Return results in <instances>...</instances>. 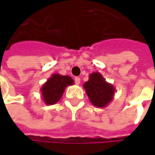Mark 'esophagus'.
Instances as JSON below:
<instances>
[{
    "label": "esophagus",
    "mask_w": 155,
    "mask_h": 155,
    "mask_svg": "<svg viewBox=\"0 0 155 155\" xmlns=\"http://www.w3.org/2000/svg\"><path fill=\"white\" fill-rule=\"evenodd\" d=\"M74 81L76 84H80V78H79L78 77H76L74 78Z\"/></svg>",
    "instance_id": "obj_1"
}]
</instances>
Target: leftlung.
I'll use <instances>...</instances> for the list:
<instances>
[{"mask_svg": "<svg viewBox=\"0 0 155 155\" xmlns=\"http://www.w3.org/2000/svg\"><path fill=\"white\" fill-rule=\"evenodd\" d=\"M83 86L91 103L97 108H105L113 100L116 92L113 84L105 80L100 72H92Z\"/></svg>", "mask_w": 155, "mask_h": 155, "instance_id": "obj_1", "label": "left lung"}]
</instances>
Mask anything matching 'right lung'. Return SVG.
<instances>
[{
    "label": "right lung",
    "mask_w": 155,
    "mask_h": 155,
    "mask_svg": "<svg viewBox=\"0 0 155 155\" xmlns=\"http://www.w3.org/2000/svg\"><path fill=\"white\" fill-rule=\"evenodd\" d=\"M74 81L70 76L54 73L40 88L43 102L46 105L57 104L62 97L64 90L69 85H73Z\"/></svg>",
    "instance_id": "1"
}]
</instances>
